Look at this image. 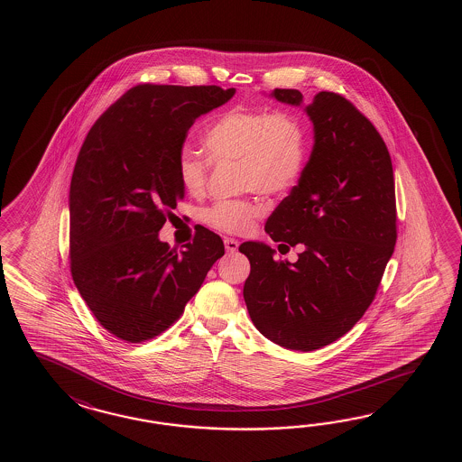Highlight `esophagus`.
Listing matches in <instances>:
<instances>
[{"label": "esophagus", "mask_w": 462, "mask_h": 462, "mask_svg": "<svg viewBox=\"0 0 462 462\" xmlns=\"http://www.w3.org/2000/svg\"><path fill=\"white\" fill-rule=\"evenodd\" d=\"M225 247H226L227 253H236L237 247H239V243L233 237H225Z\"/></svg>", "instance_id": "esophagus-1"}]
</instances>
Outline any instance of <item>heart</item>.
I'll list each match as a JSON object with an SVG mask.
<instances>
[{
  "mask_svg": "<svg viewBox=\"0 0 462 462\" xmlns=\"http://www.w3.org/2000/svg\"><path fill=\"white\" fill-rule=\"evenodd\" d=\"M205 147L215 162L241 163V189H254L267 197L282 195L294 187L305 162L302 127L284 112L229 110L208 128ZM209 160L181 148L177 160L180 185L191 197L207 188ZM264 208L251 199L217 201L201 213L207 226L221 233L241 235Z\"/></svg>",
  "mask_w": 462,
  "mask_h": 462,
  "instance_id": "obj_1",
  "label": "heart"
}]
</instances>
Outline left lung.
Returning a JSON list of instances; mask_svg holds the SVG:
<instances>
[{
	"instance_id": "1",
	"label": "left lung",
	"mask_w": 462,
	"mask_h": 462,
	"mask_svg": "<svg viewBox=\"0 0 462 462\" xmlns=\"http://www.w3.org/2000/svg\"><path fill=\"white\" fill-rule=\"evenodd\" d=\"M271 97L304 107L314 125L309 162L265 223V233L295 263L275 259L271 245L247 241L251 263L245 305L255 328L289 350L312 352L354 327L374 302L396 245L392 158L383 138L354 104L319 92L310 104L297 88Z\"/></svg>"
}]
</instances>
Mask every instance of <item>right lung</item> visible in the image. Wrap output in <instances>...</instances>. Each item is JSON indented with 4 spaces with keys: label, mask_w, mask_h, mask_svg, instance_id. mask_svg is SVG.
<instances>
[{
    "label": "right lung",
    "mask_w": 462,
    "mask_h": 462,
    "mask_svg": "<svg viewBox=\"0 0 462 462\" xmlns=\"http://www.w3.org/2000/svg\"><path fill=\"white\" fill-rule=\"evenodd\" d=\"M235 94L137 86L82 143L70 180V273L100 325L122 340L137 344L167 330L225 254L223 239L207 227L181 253L158 231L185 198L177 160L188 130Z\"/></svg>",
    "instance_id": "1"
}]
</instances>
